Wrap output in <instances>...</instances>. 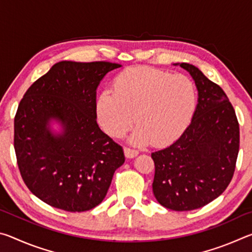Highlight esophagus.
<instances>
[{"label":"esophagus","mask_w":252,"mask_h":252,"mask_svg":"<svg viewBox=\"0 0 252 252\" xmlns=\"http://www.w3.org/2000/svg\"><path fill=\"white\" fill-rule=\"evenodd\" d=\"M125 155L126 158H134L139 155V152L134 150V149H130V148H125Z\"/></svg>","instance_id":"1"}]
</instances>
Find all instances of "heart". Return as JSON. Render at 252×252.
Instances as JSON below:
<instances>
[{
    "label": "heart",
    "mask_w": 252,
    "mask_h": 252,
    "mask_svg": "<svg viewBox=\"0 0 252 252\" xmlns=\"http://www.w3.org/2000/svg\"><path fill=\"white\" fill-rule=\"evenodd\" d=\"M195 104L197 91L188 76L133 66L117 75L112 92L101 93L96 111L103 130L113 138L126 133L135 122L132 143L164 146L186 130Z\"/></svg>",
    "instance_id": "1"
}]
</instances>
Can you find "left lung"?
Returning a JSON list of instances; mask_svg holds the SVG:
<instances>
[{
    "mask_svg": "<svg viewBox=\"0 0 252 252\" xmlns=\"http://www.w3.org/2000/svg\"><path fill=\"white\" fill-rule=\"evenodd\" d=\"M180 66L194 80L198 104L180 138L151 153L152 190L161 206L190 211L206 206L227 189L236 169L240 132L236 112L222 89L194 65L181 63Z\"/></svg>",
    "mask_w": 252,
    "mask_h": 252,
    "instance_id": "1",
    "label": "left lung"
}]
</instances>
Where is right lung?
I'll return each mask as SVG.
<instances>
[{
    "label": "right lung",
    "mask_w": 252,
    "mask_h": 252,
    "mask_svg": "<svg viewBox=\"0 0 252 252\" xmlns=\"http://www.w3.org/2000/svg\"><path fill=\"white\" fill-rule=\"evenodd\" d=\"M121 64L61 61L25 92L14 118V149L30 191L42 201L70 212L102 202L123 149L96 123V88ZM63 127L54 135L49 121Z\"/></svg>",
    "instance_id": "add662e5"
}]
</instances>
